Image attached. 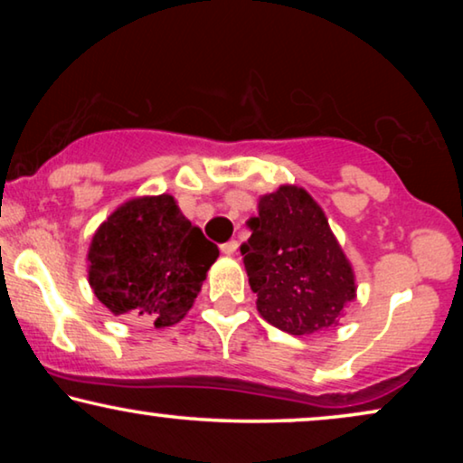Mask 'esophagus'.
<instances>
[{
  "instance_id": "esophagus-1",
  "label": "esophagus",
  "mask_w": 463,
  "mask_h": 463,
  "mask_svg": "<svg viewBox=\"0 0 463 463\" xmlns=\"http://www.w3.org/2000/svg\"><path fill=\"white\" fill-rule=\"evenodd\" d=\"M236 250H238V242H236V240H230V242L221 244V252H223V255H227V257L236 255Z\"/></svg>"
}]
</instances>
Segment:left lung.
Returning <instances> with one entry per match:
<instances>
[{
  "label": "left lung",
  "mask_w": 463,
  "mask_h": 463,
  "mask_svg": "<svg viewBox=\"0 0 463 463\" xmlns=\"http://www.w3.org/2000/svg\"><path fill=\"white\" fill-rule=\"evenodd\" d=\"M249 227L240 252L261 318L290 335L339 326L358 287L318 202L299 185H280L259 198Z\"/></svg>",
  "instance_id": "1"
}]
</instances>
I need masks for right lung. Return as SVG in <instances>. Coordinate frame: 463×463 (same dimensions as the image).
<instances>
[{
  "label": "right lung",
  "instance_id": "obj_1",
  "mask_svg": "<svg viewBox=\"0 0 463 463\" xmlns=\"http://www.w3.org/2000/svg\"><path fill=\"white\" fill-rule=\"evenodd\" d=\"M219 249L192 225L170 194L119 204L88 249V282L113 316L156 328L185 318Z\"/></svg>",
  "mask_w": 463,
  "mask_h": 463
}]
</instances>
